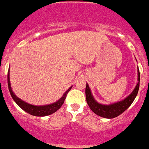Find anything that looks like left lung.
Wrapping results in <instances>:
<instances>
[{
	"label": "left lung",
	"mask_w": 149,
	"mask_h": 149,
	"mask_svg": "<svg viewBox=\"0 0 149 149\" xmlns=\"http://www.w3.org/2000/svg\"><path fill=\"white\" fill-rule=\"evenodd\" d=\"M138 83L135 86V89L131 93L129 94L126 98L124 100L118 101V102H114V103L105 105L101 104L96 101L94 99L93 95L92 94L91 89L89 88L88 83H86V99L88 106H89L90 109L95 113L101 117L106 118H113L115 117L118 116L123 112H125L131 104L133 102L135 97L138 94L139 89V82H140V73L138 67Z\"/></svg>",
	"instance_id": "1"
}]
</instances>
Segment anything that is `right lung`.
I'll return each instance as SVG.
<instances>
[{"label":"right lung","mask_w":149,"mask_h":149,"mask_svg":"<svg viewBox=\"0 0 149 149\" xmlns=\"http://www.w3.org/2000/svg\"><path fill=\"white\" fill-rule=\"evenodd\" d=\"M8 89H9L10 93L14 102L17 104L18 106H20V108L22 109L24 111L26 112L29 114L34 116H49L55 112H56L62 106L63 104L64 100L66 99V95L68 93L70 90L71 89L72 86H70L67 90H66L63 96L60 98V100H57L56 102L54 103L49 104V105H45V106H34L32 104H29L27 102H24L22 100H20V98H18L17 95L14 94V93L12 90V88L10 86V70L8 71Z\"/></svg>","instance_id":"right-lung-1"}]
</instances>
